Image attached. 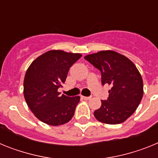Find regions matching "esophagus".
<instances>
[{
  "mask_svg": "<svg viewBox=\"0 0 158 158\" xmlns=\"http://www.w3.org/2000/svg\"><path fill=\"white\" fill-rule=\"evenodd\" d=\"M81 98L84 99V100H89V99H91V96H81Z\"/></svg>",
  "mask_w": 158,
  "mask_h": 158,
  "instance_id": "1",
  "label": "esophagus"
}]
</instances>
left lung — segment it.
<instances>
[{
	"label": "left lung",
	"mask_w": 158,
	"mask_h": 158,
	"mask_svg": "<svg viewBox=\"0 0 158 158\" xmlns=\"http://www.w3.org/2000/svg\"><path fill=\"white\" fill-rule=\"evenodd\" d=\"M85 59L101 73V83L111 85L107 100L94 111L98 121L119 124L127 120L139 107L143 96V81L135 64L123 54L102 51L89 54Z\"/></svg>",
	"instance_id": "obj_1"
}]
</instances>
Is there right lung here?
Returning <instances> with one entry per match:
<instances>
[{"label": "right lung", "mask_w": 158, "mask_h": 158, "mask_svg": "<svg viewBox=\"0 0 158 158\" xmlns=\"http://www.w3.org/2000/svg\"><path fill=\"white\" fill-rule=\"evenodd\" d=\"M81 54L53 50L32 62L23 81V95L27 106L40 121L51 126L69 122L74 115L80 96L61 95L69 69Z\"/></svg>", "instance_id": "1"}]
</instances>
